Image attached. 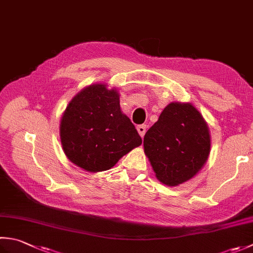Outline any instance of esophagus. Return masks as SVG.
<instances>
[{"instance_id": "obj_1", "label": "esophagus", "mask_w": 253, "mask_h": 253, "mask_svg": "<svg viewBox=\"0 0 253 253\" xmlns=\"http://www.w3.org/2000/svg\"><path fill=\"white\" fill-rule=\"evenodd\" d=\"M137 130H138V133H139V135H140V137L142 138L143 136H145V133H146V125L137 126Z\"/></svg>"}]
</instances>
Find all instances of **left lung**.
Segmentation results:
<instances>
[{
    "mask_svg": "<svg viewBox=\"0 0 253 253\" xmlns=\"http://www.w3.org/2000/svg\"><path fill=\"white\" fill-rule=\"evenodd\" d=\"M211 133L191 103L171 102L143 138L145 155L156 177L169 186L193 179L209 160Z\"/></svg>",
    "mask_w": 253,
    "mask_h": 253,
    "instance_id": "left-lung-1",
    "label": "left lung"
}]
</instances>
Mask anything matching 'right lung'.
Returning <instances> with one entry per match:
<instances>
[{
  "label": "right lung",
  "instance_id": "obj_1",
  "mask_svg": "<svg viewBox=\"0 0 253 253\" xmlns=\"http://www.w3.org/2000/svg\"><path fill=\"white\" fill-rule=\"evenodd\" d=\"M59 132L64 155L88 172L110 170L142 142L121 110L117 88L105 83L87 85L72 97L62 114Z\"/></svg>",
  "mask_w": 253,
  "mask_h": 253
}]
</instances>
